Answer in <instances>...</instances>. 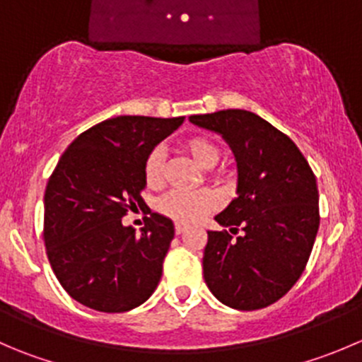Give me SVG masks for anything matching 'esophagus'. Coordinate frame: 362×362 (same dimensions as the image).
<instances>
[{
    "instance_id": "obj_1",
    "label": "esophagus",
    "mask_w": 362,
    "mask_h": 362,
    "mask_svg": "<svg viewBox=\"0 0 362 362\" xmlns=\"http://www.w3.org/2000/svg\"><path fill=\"white\" fill-rule=\"evenodd\" d=\"M184 230H185V224H182V223L175 224V233H177V235L184 233Z\"/></svg>"
}]
</instances>
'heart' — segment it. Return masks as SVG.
Instances as JSON below:
<instances>
[{
    "label": "heart",
    "mask_w": 362,
    "mask_h": 362,
    "mask_svg": "<svg viewBox=\"0 0 362 362\" xmlns=\"http://www.w3.org/2000/svg\"><path fill=\"white\" fill-rule=\"evenodd\" d=\"M189 156L202 168H214L219 160L221 152L210 139L191 138L184 143ZM164 178V152L163 148H153L145 163V182L148 187H159ZM217 205V196L210 191L196 192H171L159 202V210L164 216L178 221V223H194L203 214Z\"/></svg>",
    "instance_id": "b5f03b06"
}]
</instances>
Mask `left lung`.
Wrapping results in <instances>:
<instances>
[{"label":"left lung","instance_id":"8db88e82","mask_svg":"<svg viewBox=\"0 0 362 362\" xmlns=\"http://www.w3.org/2000/svg\"><path fill=\"white\" fill-rule=\"evenodd\" d=\"M189 122L219 134L237 163V198L214 219L203 278L217 300L240 311L281 299L304 272L318 216L317 178L296 143L258 115L224 110Z\"/></svg>","mask_w":362,"mask_h":362}]
</instances>
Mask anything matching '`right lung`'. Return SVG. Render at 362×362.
Listing matches in <instances>:
<instances>
[{"instance_id": "obj_1", "label": "right lung", "mask_w": 362, "mask_h": 362, "mask_svg": "<svg viewBox=\"0 0 362 362\" xmlns=\"http://www.w3.org/2000/svg\"><path fill=\"white\" fill-rule=\"evenodd\" d=\"M184 117H117L77 136L44 194V240L65 292L86 308L124 313L156 292L175 237L173 221L153 212L141 233L124 226L141 199L145 163Z\"/></svg>"}]
</instances>
